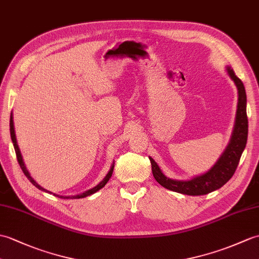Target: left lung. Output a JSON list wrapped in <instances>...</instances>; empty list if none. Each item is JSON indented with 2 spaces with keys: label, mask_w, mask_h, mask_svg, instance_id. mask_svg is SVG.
<instances>
[{
  "label": "left lung",
  "mask_w": 259,
  "mask_h": 259,
  "mask_svg": "<svg viewBox=\"0 0 259 259\" xmlns=\"http://www.w3.org/2000/svg\"><path fill=\"white\" fill-rule=\"evenodd\" d=\"M227 71L232 79L235 81L238 89L236 122L230 144H228L225 152L211 170L203 174V176L193 178L189 181H177V180L166 178L161 172L155 161L152 158H150L153 177L163 188L186 195H204L222 188L235 173L239 163V159L242 157L246 142H247L248 119L247 112H246V92L244 83L235 75L233 69L227 68Z\"/></svg>",
  "instance_id": "obj_1"
}]
</instances>
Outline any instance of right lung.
I'll use <instances>...</instances> for the list:
<instances>
[{"label": "right lung", "mask_w": 259, "mask_h": 259, "mask_svg": "<svg viewBox=\"0 0 259 259\" xmlns=\"http://www.w3.org/2000/svg\"><path fill=\"white\" fill-rule=\"evenodd\" d=\"M10 132H11V139H12V142H13V146H14V149H15L16 158H17V161H19V164H20V166H21V169H22L23 173L25 174L26 178L29 180V182H31L33 185H35L36 188L39 189V190H41V191L48 192V191H46L45 189L41 188L40 185H38L37 183H36V182L34 181V179H33L31 176H29L28 171L26 170V166H25V164H24L23 158H22V154H21V151H20L19 146H17V142H16V137H15V131H14V124H13V116H12V113H11V118H10ZM113 164H115V163H113ZM112 171H113V165L111 166L110 171L108 172V174L106 176V178H105L104 180H102V181H101L98 185H96L95 188H94V189H92V190H88V191H86L85 193L79 194V195H74V196H59V197H62V198H81V197H86V196H88V195H92V194L96 193V192H97L98 190H100V189L104 188V186L106 185V183H107L108 181H109V179L111 178V176H112ZM50 193H51V192H50ZM56 196H58V195H56Z\"/></svg>", "instance_id": "1"}]
</instances>
